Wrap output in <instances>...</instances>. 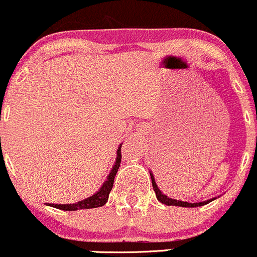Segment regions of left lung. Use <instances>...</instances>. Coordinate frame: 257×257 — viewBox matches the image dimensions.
<instances>
[{
	"mask_svg": "<svg viewBox=\"0 0 257 257\" xmlns=\"http://www.w3.org/2000/svg\"><path fill=\"white\" fill-rule=\"evenodd\" d=\"M150 174H151V179H152V186H153V190H155V193H156V197H157V199L160 200L161 203H163V204H166V205H176V207H184V208H195V207H202V205L208 204V203H210L211 200L215 199V198H213V199H209V200H205V202H199V203H188V202H182V200L172 199V198H168L167 195H165L162 192H161L160 188H158L157 184H156L153 174L151 173V172H150Z\"/></svg>",
	"mask_w": 257,
	"mask_h": 257,
	"instance_id": "1",
	"label": "left lung"
}]
</instances>
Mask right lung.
I'll list each match as a JSON object with an SVG mask.
<instances>
[{"instance_id": "1", "label": "right lung", "mask_w": 257, "mask_h": 257, "mask_svg": "<svg viewBox=\"0 0 257 257\" xmlns=\"http://www.w3.org/2000/svg\"><path fill=\"white\" fill-rule=\"evenodd\" d=\"M122 145V144H121ZM121 145L117 148V156H116V162L113 165L112 169L107 176V179L104 182L101 188L95 193L91 197L86 198V199L80 200L78 203H74V204H48L50 207L62 209V210H80V209H91V208H99L102 205L106 204L107 199H109V194L112 189L113 186V179H115L116 173H117L118 167H120L121 163Z\"/></svg>"}]
</instances>
